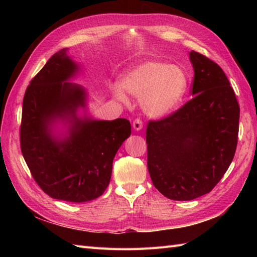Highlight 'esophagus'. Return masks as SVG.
Listing matches in <instances>:
<instances>
[{"label": "esophagus", "instance_id": "1", "mask_svg": "<svg viewBox=\"0 0 257 257\" xmlns=\"http://www.w3.org/2000/svg\"><path fill=\"white\" fill-rule=\"evenodd\" d=\"M143 121L141 119H136L134 122H133V128L135 131H141L143 130Z\"/></svg>", "mask_w": 257, "mask_h": 257}]
</instances>
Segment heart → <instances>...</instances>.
I'll return each instance as SVG.
<instances>
[{
	"label": "heart",
	"mask_w": 257,
	"mask_h": 257,
	"mask_svg": "<svg viewBox=\"0 0 257 257\" xmlns=\"http://www.w3.org/2000/svg\"><path fill=\"white\" fill-rule=\"evenodd\" d=\"M188 89V77L177 65L148 60L137 64L123 76L121 87L114 88V96L124 104L130 100L125 93L141 102L143 111L151 118H163L180 105Z\"/></svg>",
	"instance_id": "heart-1"
}]
</instances>
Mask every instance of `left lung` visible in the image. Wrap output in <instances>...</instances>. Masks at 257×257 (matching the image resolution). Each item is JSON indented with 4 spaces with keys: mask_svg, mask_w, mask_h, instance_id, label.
<instances>
[{
    "mask_svg": "<svg viewBox=\"0 0 257 257\" xmlns=\"http://www.w3.org/2000/svg\"><path fill=\"white\" fill-rule=\"evenodd\" d=\"M192 95L180 109L147 126L148 170L153 185L173 200L209 193L226 173L238 142L240 108L223 69L196 51Z\"/></svg>",
    "mask_w": 257,
    "mask_h": 257,
    "instance_id": "obj_1",
    "label": "left lung"
}]
</instances>
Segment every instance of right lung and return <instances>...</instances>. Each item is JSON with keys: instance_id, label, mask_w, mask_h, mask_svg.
Instances as JSON below:
<instances>
[{"instance_id": "add662e5", "label": "right lung", "mask_w": 257, "mask_h": 257, "mask_svg": "<svg viewBox=\"0 0 257 257\" xmlns=\"http://www.w3.org/2000/svg\"><path fill=\"white\" fill-rule=\"evenodd\" d=\"M67 50L54 53L31 80L23 97L20 145L46 194L85 203L99 197L109 184L114 155L130 137L131 123L96 120L88 113L87 90L71 82L81 65Z\"/></svg>"}]
</instances>
